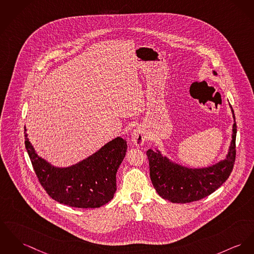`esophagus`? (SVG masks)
<instances>
[{"instance_id":"34e87169","label":"esophagus","mask_w":254,"mask_h":254,"mask_svg":"<svg viewBox=\"0 0 254 254\" xmlns=\"http://www.w3.org/2000/svg\"><path fill=\"white\" fill-rule=\"evenodd\" d=\"M131 140L135 146H141L145 141V135L141 128H135L131 135Z\"/></svg>"}]
</instances>
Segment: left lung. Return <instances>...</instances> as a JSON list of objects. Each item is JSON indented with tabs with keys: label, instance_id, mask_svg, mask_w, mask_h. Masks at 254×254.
I'll list each match as a JSON object with an SVG mask.
<instances>
[{
	"label": "left lung",
	"instance_id": "1",
	"mask_svg": "<svg viewBox=\"0 0 254 254\" xmlns=\"http://www.w3.org/2000/svg\"><path fill=\"white\" fill-rule=\"evenodd\" d=\"M213 74L218 75L216 71H213ZM230 109L234 119L232 139L225 158L220 162L204 168H190L171 161L158 148L146 151L149 160L150 178L161 197L172 203L197 201L213 193L227 180L236 157L237 125L231 106Z\"/></svg>",
	"mask_w": 254,
	"mask_h": 254
}]
</instances>
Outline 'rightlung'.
Masks as SVG:
<instances>
[{
  "label": "right lung",
  "instance_id": "right-lung-1",
  "mask_svg": "<svg viewBox=\"0 0 254 254\" xmlns=\"http://www.w3.org/2000/svg\"><path fill=\"white\" fill-rule=\"evenodd\" d=\"M25 129V145L35 174L47 193L58 202L76 208H99L113 199L117 172L127 142L118 136L99 150L69 167H57L37 155Z\"/></svg>",
  "mask_w": 254,
  "mask_h": 254
}]
</instances>
